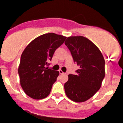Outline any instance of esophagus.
<instances>
[{"label": "esophagus", "instance_id": "34e87169", "mask_svg": "<svg viewBox=\"0 0 123 123\" xmlns=\"http://www.w3.org/2000/svg\"><path fill=\"white\" fill-rule=\"evenodd\" d=\"M59 72H60V74H65L64 72H63L62 70H61V69H60V70H59Z\"/></svg>", "mask_w": 123, "mask_h": 123}]
</instances>
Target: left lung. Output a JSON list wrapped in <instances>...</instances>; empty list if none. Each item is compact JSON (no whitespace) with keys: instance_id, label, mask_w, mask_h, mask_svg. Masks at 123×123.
<instances>
[{"instance_id":"8db88e82","label":"left lung","mask_w":123,"mask_h":123,"mask_svg":"<svg viewBox=\"0 0 123 123\" xmlns=\"http://www.w3.org/2000/svg\"><path fill=\"white\" fill-rule=\"evenodd\" d=\"M80 68L69 74L64 85L67 96L77 103L85 102L99 90L105 76V59L98 47L82 36L69 37L65 42Z\"/></svg>"}]
</instances>
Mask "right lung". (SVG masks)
Returning a JSON list of instances; mask_svg holds the SVG:
<instances>
[{
	"mask_svg": "<svg viewBox=\"0 0 123 123\" xmlns=\"http://www.w3.org/2000/svg\"><path fill=\"white\" fill-rule=\"evenodd\" d=\"M66 38L53 33L43 34L34 39L24 50L18 71L21 86L29 97L42 99L50 94L59 72L46 66Z\"/></svg>",
	"mask_w": 123,
	"mask_h": 123,
	"instance_id": "1",
	"label": "right lung"
}]
</instances>
